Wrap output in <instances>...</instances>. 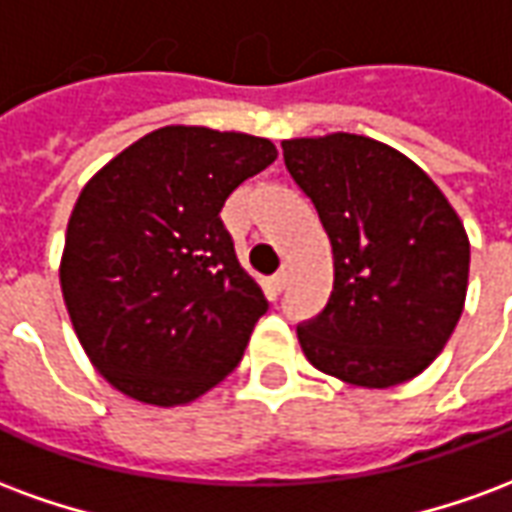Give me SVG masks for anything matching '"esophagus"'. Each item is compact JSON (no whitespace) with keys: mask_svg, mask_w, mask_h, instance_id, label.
<instances>
[{"mask_svg":"<svg viewBox=\"0 0 512 512\" xmlns=\"http://www.w3.org/2000/svg\"><path fill=\"white\" fill-rule=\"evenodd\" d=\"M271 288L277 290V293H282V290L288 288V271H285V268H279L277 274L271 277Z\"/></svg>","mask_w":512,"mask_h":512,"instance_id":"1","label":"esophagus"}]
</instances>
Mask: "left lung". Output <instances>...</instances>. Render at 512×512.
<instances>
[{"label": "left lung", "instance_id": "left-lung-1", "mask_svg": "<svg viewBox=\"0 0 512 512\" xmlns=\"http://www.w3.org/2000/svg\"><path fill=\"white\" fill-rule=\"evenodd\" d=\"M282 156L334 260L326 307L296 326L304 356L367 389L419 376L463 312L469 238L458 213L411 158L367 136L288 139Z\"/></svg>", "mask_w": 512, "mask_h": 512}]
</instances>
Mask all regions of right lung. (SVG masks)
<instances>
[{"instance_id": "add662e5", "label": "right lung", "mask_w": 512, "mask_h": 512, "mask_svg": "<svg viewBox=\"0 0 512 512\" xmlns=\"http://www.w3.org/2000/svg\"><path fill=\"white\" fill-rule=\"evenodd\" d=\"M274 158L260 136L167 126L82 189L62 296L90 362L123 395L178 406L238 367L268 301L219 213Z\"/></svg>"}]
</instances>
